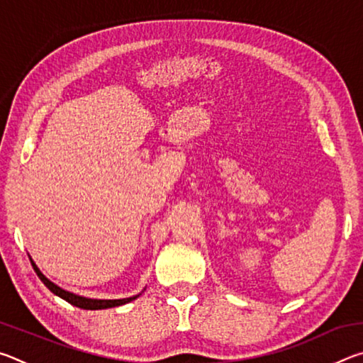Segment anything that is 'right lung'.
I'll list each match as a JSON object with an SVG mask.
<instances>
[{"mask_svg": "<svg viewBox=\"0 0 363 363\" xmlns=\"http://www.w3.org/2000/svg\"><path fill=\"white\" fill-rule=\"evenodd\" d=\"M32 261V259H30ZM32 266L35 269L36 275H38L40 280L45 284L49 290H51L56 296L65 299L67 303H70L72 306H77L79 309H88V311H97V309H108V307H116V306H123L126 303H130V301L136 299L138 296H133V298H123V299H91V298H84V296H78L75 293H70V291H65L62 288L57 286L56 284H52L51 280H48L45 275L40 272V269L36 267V264L32 261Z\"/></svg>", "mask_w": 363, "mask_h": 363, "instance_id": "right-lung-1", "label": "right lung"}]
</instances>
